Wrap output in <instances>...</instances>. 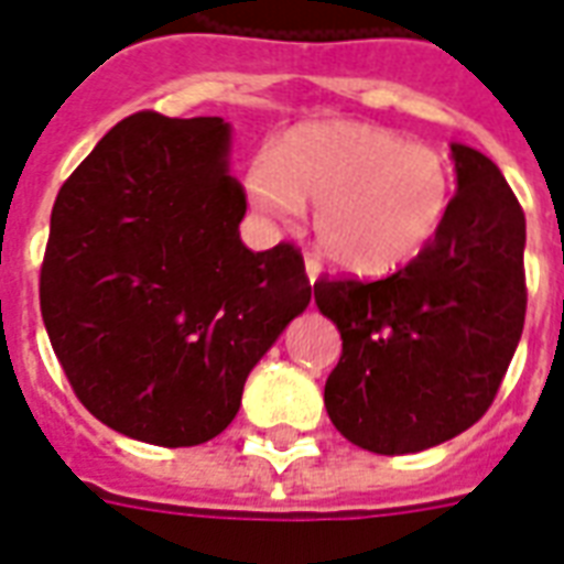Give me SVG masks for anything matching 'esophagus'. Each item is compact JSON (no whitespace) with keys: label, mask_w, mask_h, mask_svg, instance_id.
I'll return each instance as SVG.
<instances>
[{"label":"esophagus","mask_w":564,"mask_h":564,"mask_svg":"<svg viewBox=\"0 0 564 564\" xmlns=\"http://www.w3.org/2000/svg\"><path fill=\"white\" fill-rule=\"evenodd\" d=\"M304 274H307V281L311 283L319 281V274H323V265H319V260H316L314 253H307V257H304Z\"/></svg>","instance_id":"esophagus-1"}]
</instances>
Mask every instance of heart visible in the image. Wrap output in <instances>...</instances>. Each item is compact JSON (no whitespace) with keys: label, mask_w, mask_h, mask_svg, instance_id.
<instances>
[{"label":"heart","mask_w":564,"mask_h":564,"mask_svg":"<svg viewBox=\"0 0 564 564\" xmlns=\"http://www.w3.org/2000/svg\"><path fill=\"white\" fill-rule=\"evenodd\" d=\"M250 203L299 218L314 203L316 245L356 274H388L427 248L452 208V166L431 145L358 122L304 124L262 152L248 173Z\"/></svg>","instance_id":"1"}]
</instances>
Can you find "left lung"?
<instances>
[{"instance_id": "1", "label": "left lung", "mask_w": 564, "mask_h": 564, "mask_svg": "<svg viewBox=\"0 0 564 564\" xmlns=\"http://www.w3.org/2000/svg\"><path fill=\"white\" fill-rule=\"evenodd\" d=\"M457 194L436 239L388 278H323L316 307L344 352L325 410L373 454H415L494 403L527 319V218L499 166L454 143Z\"/></svg>"}]
</instances>
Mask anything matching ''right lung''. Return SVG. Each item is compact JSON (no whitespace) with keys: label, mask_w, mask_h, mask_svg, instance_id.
<instances>
[{"label":"right lung","mask_w":564,"mask_h":564,"mask_svg":"<svg viewBox=\"0 0 564 564\" xmlns=\"http://www.w3.org/2000/svg\"><path fill=\"white\" fill-rule=\"evenodd\" d=\"M245 208L220 116L133 112L62 185L41 316L74 394L107 427L164 448L215 440L307 307L299 248H245Z\"/></svg>","instance_id":"1"}]
</instances>
